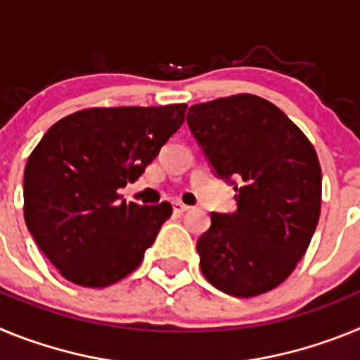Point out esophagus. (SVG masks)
<instances>
[{
	"label": "esophagus",
	"mask_w": 360,
	"mask_h": 360,
	"mask_svg": "<svg viewBox=\"0 0 360 360\" xmlns=\"http://www.w3.org/2000/svg\"><path fill=\"white\" fill-rule=\"evenodd\" d=\"M173 211L178 212V214H182V212L189 211V205H186V203H182V202H174L173 203Z\"/></svg>",
	"instance_id": "esophagus-1"
}]
</instances>
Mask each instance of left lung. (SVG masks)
I'll use <instances>...</instances> for the list:
<instances>
[{
    "label": "left lung",
    "mask_w": 360,
    "mask_h": 360,
    "mask_svg": "<svg viewBox=\"0 0 360 360\" xmlns=\"http://www.w3.org/2000/svg\"><path fill=\"white\" fill-rule=\"evenodd\" d=\"M187 124L238 211L211 214L196 243L212 287L254 297L281 285L307 252L321 214V165L301 129L250 94L189 108Z\"/></svg>",
    "instance_id": "left-lung-1"
}]
</instances>
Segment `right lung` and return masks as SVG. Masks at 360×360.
Returning <instances> with one entry per match:
<instances>
[{"mask_svg":"<svg viewBox=\"0 0 360 360\" xmlns=\"http://www.w3.org/2000/svg\"><path fill=\"white\" fill-rule=\"evenodd\" d=\"M186 110L88 108L44 133L25 167V221L63 278L103 288L141 265L173 207L126 203L119 189L144 173Z\"/></svg>","mask_w":360,"mask_h":360,"instance_id":"right-lung-1","label":"right lung"}]
</instances>
